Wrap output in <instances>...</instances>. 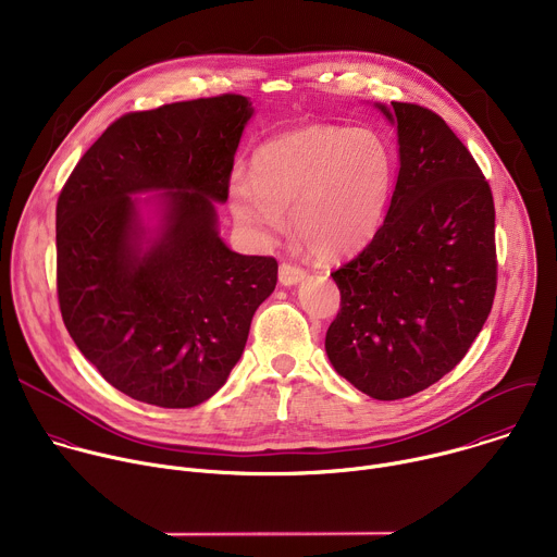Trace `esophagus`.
I'll return each mask as SVG.
<instances>
[{"label":"esophagus","mask_w":557,"mask_h":557,"mask_svg":"<svg viewBox=\"0 0 557 557\" xmlns=\"http://www.w3.org/2000/svg\"><path fill=\"white\" fill-rule=\"evenodd\" d=\"M304 277H306V271H304L301 267L290 264V262L280 264V284H282V286H295V284H299Z\"/></svg>","instance_id":"obj_1"}]
</instances>
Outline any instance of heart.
Here are the masks:
<instances>
[{
	"mask_svg": "<svg viewBox=\"0 0 557 557\" xmlns=\"http://www.w3.org/2000/svg\"><path fill=\"white\" fill-rule=\"evenodd\" d=\"M394 153L374 129L308 125L264 140L251 176L233 174L226 205L233 222L256 243L284 228L322 260L363 249L376 235L394 189Z\"/></svg>",
	"mask_w": 557,
	"mask_h": 557,
	"instance_id": "1",
	"label": "heart"
}]
</instances>
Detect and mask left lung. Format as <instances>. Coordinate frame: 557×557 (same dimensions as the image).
<instances>
[{"label": "left lung", "instance_id": "1", "mask_svg": "<svg viewBox=\"0 0 557 557\" xmlns=\"http://www.w3.org/2000/svg\"><path fill=\"white\" fill-rule=\"evenodd\" d=\"M396 129L399 176L372 243L331 273L326 333L339 376L379 401L445 376L483 331L496 293L494 198L467 147L421 106L374 103Z\"/></svg>", "mask_w": 557, "mask_h": 557}]
</instances>
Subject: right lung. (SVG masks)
<instances>
[{
	"mask_svg": "<svg viewBox=\"0 0 557 557\" xmlns=\"http://www.w3.org/2000/svg\"><path fill=\"white\" fill-rule=\"evenodd\" d=\"M253 112L247 97L222 95L121 116L59 196L63 324L101 376L136 401H207L275 288L277 262L231 251L218 228Z\"/></svg>",
	"mask_w": 557,
	"mask_h": 557,
	"instance_id": "1",
	"label": "right lung"
}]
</instances>
